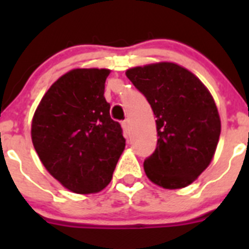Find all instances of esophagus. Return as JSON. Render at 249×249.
<instances>
[{
	"label": "esophagus",
	"mask_w": 249,
	"mask_h": 249,
	"mask_svg": "<svg viewBox=\"0 0 249 249\" xmlns=\"http://www.w3.org/2000/svg\"><path fill=\"white\" fill-rule=\"evenodd\" d=\"M122 127L124 131H129V120H124L122 122Z\"/></svg>",
	"instance_id": "34e87169"
}]
</instances>
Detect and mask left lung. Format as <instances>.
<instances>
[{
	"mask_svg": "<svg viewBox=\"0 0 249 249\" xmlns=\"http://www.w3.org/2000/svg\"><path fill=\"white\" fill-rule=\"evenodd\" d=\"M126 76L157 118V147L143 163L147 177L167 190L187 187L210 166L221 135L212 94L198 77L172 62L129 68Z\"/></svg>",
	"mask_w": 249,
	"mask_h": 249,
	"instance_id": "8db88e82",
	"label": "left lung"
}]
</instances>
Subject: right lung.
Listing matches in <instances>:
<instances>
[{
    "instance_id": "1",
    "label": "right lung",
    "mask_w": 249,
    "mask_h": 249,
    "mask_svg": "<svg viewBox=\"0 0 249 249\" xmlns=\"http://www.w3.org/2000/svg\"><path fill=\"white\" fill-rule=\"evenodd\" d=\"M109 70L76 68L51 86L32 118L31 137L52 177L80 195L111 182L126 140L105 98Z\"/></svg>"
}]
</instances>
